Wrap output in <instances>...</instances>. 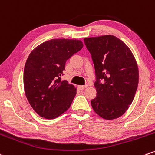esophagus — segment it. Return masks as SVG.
<instances>
[{
    "label": "esophagus",
    "instance_id": "1",
    "mask_svg": "<svg viewBox=\"0 0 155 155\" xmlns=\"http://www.w3.org/2000/svg\"><path fill=\"white\" fill-rule=\"evenodd\" d=\"M87 87H88V85H79V86H78V88H79L80 90H83V89L86 88Z\"/></svg>",
    "mask_w": 155,
    "mask_h": 155
}]
</instances>
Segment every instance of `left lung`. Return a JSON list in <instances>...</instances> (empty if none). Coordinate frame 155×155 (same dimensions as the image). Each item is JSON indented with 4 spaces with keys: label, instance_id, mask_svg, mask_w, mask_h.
Returning a JSON list of instances; mask_svg holds the SVG:
<instances>
[{
    "label": "left lung",
    "instance_id": "obj_1",
    "mask_svg": "<svg viewBox=\"0 0 155 155\" xmlns=\"http://www.w3.org/2000/svg\"><path fill=\"white\" fill-rule=\"evenodd\" d=\"M96 74L94 112L106 120L121 117L131 104L139 84V69L131 51L113 35L84 38Z\"/></svg>",
    "mask_w": 155,
    "mask_h": 155
}]
</instances>
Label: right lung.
<instances>
[{
  "label": "right lung",
  "instance_id": "1",
  "mask_svg": "<svg viewBox=\"0 0 155 155\" xmlns=\"http://www.w3.org/2000/svg\"><path fill=\"white\" fill-rule=\"evenodd\" d=\"M83 46L79 40L52 39L29 55L24 70V88L29 103L41 117L54 119L70 108L76 88L60 77L67 60Z\"/></svg>",
  "mask_w": 155,
  "mask_h": 155
}]
</instances>
